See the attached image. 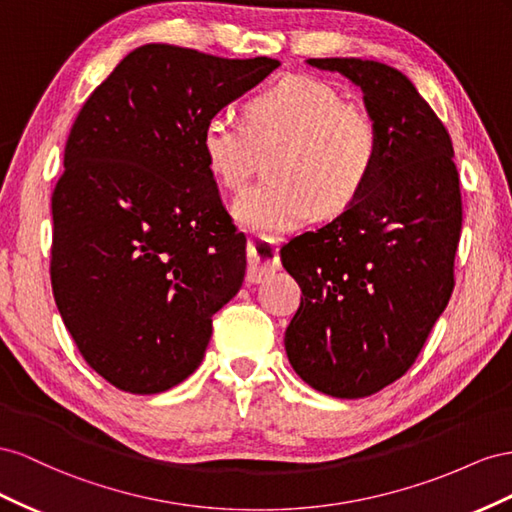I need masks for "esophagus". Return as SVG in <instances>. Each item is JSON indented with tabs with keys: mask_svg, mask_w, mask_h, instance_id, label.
<instances>
[{
	"mask_svg": "<svg viewBox=\"0 0 512 512\" xmlns=\"http://www.w3.org/2000/svg\"><path fill=\"white\" fill-rule=\"evenodd\" d=\"M246 259H248V268H246L248 283H261L281 266L279 248H276V244L266 236H253L248 240Z\"/></svg>",
	"mask_w": 512,
	"mask_h": 512,
	"instance_id": "obj_1",
	"label": "esophagus"
}]
</instances>
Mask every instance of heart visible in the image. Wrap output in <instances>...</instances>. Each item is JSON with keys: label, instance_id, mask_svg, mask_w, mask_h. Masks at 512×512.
Returning <instances> with one entry per match:
<instances>
[{"label": "heart", "instance_id": "b5f03b06", "mask_svg": "<svg viewBox=\"0 0 512 512\" xmlns=\"http://www.w3.org/2000/svg\"><path fill=\"white\" fill-rule=\"evenodd\" d=\"M246 124L214 113L201 130V152L212 178L238 191L259 154H270V180L236 199V221L259 236L302 225L313 208L349 210L367 191L379 163V130L369 113L343 105L339 92L311 77H285L244 107Z\"/></svg>", "mask_w": 512, "mask_h": 512}]
</instances>
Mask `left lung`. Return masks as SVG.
Listing matches in <instances>:
<instances>
[{
  "label": "left lung",
  "instance_id": "1",
  "mask_svg": "<svg viewBox=\"0 0 512 512\" xmlns=\"http://www.w3.org/2000/svg\"><path fill=\"white\" fill-rule=\"evenodd\" d=\"M306 64L360 87L379 163L352 208L281 248L302 289L285 352L311 388L362 399L412 367L455 289L459 173L448 130L403 72L358 57Z\"/></svg>",
  "mask_w": 512,
  "mask_h": 512
}]
</instances>
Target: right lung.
Returning a JSON list of instances; mask_svg holds the SVG:
<instances>
[{
	"instance_id": "right-lung-1",
	"label": "right lung",
	"mask_w": 512,
	"mask_h": 512,
	"mask_svg": "<svg viewBox=\"0 0 512 512\" xmlns=\"http://www.w3.org/2000/svg\"><path fill=\"white\" fill-rule=\"evenodd\" d=\"M272 57L143 45L85 100L51 197V285L85 362L133 394L191 375L212 315L238 294L246 238L201 152L210 115L264 81Z\"/></svg>"
}]
</instances>
